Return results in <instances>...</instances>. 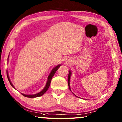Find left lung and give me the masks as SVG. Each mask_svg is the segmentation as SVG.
Here are the masks:
<instances>
[{"label": "left lung", "mask_w": 122, "mask_h": 122, "mask_svg": "<svg viewBox=\"0 0 122 122\" xmlns=\"http://www.w3.org/2000/svg\"><path fill=\"white\" fill-rule=\"evenodd\" d=\"M71 75H72V72L71 71V70H69V74H68V85H69V89H70V91L72 92V91H71V88H70V79H71ZM72 93H73V92H72ZM73 94H74V93H73ZM74 95L75 96H76V97H77V96H76V95H75L74 94Z\"/></svg>", "instance_id": "left-lung-1"}]
</instances>
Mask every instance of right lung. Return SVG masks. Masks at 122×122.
Masks as SVG:
<instances>
[{
	"label": "right lung",
	"mask_w": 122,
	"mask_h": 122,
	"mask_svg": "<svg viewBox=\"0 0 122 122\" xmlns=\"http://www.w3.org/2000/svg\"><path fill=\"white\" fill-rule=\"evenodd\" d=\"M8 58H9V56H8ZM61 64H59V65L56 66L54 67V68H53V69L52 70V71H51V72L50 73V74H49V76L48 77L47 82H46V84L45 85V87H44V89L42 91H40V92L37 93V94H23V93H21V94H22L25 97H29V98L37 97H40V96H42V95H43L46 92V91L48 90V89H49V86H50V83H51V81L52 78L53 76L54 75V74L56 73V71L58 70V69L59 68V67L61 66ZM7 76L8 79V81H9V82L10 83V84H11V86L13 87H14V89H15V87L14 86V85L12 84L11 81H10V78H9V76H8V71H7Z\"/></svg>",
	"instance_id": "right-lung-1"
}]
</instances>
